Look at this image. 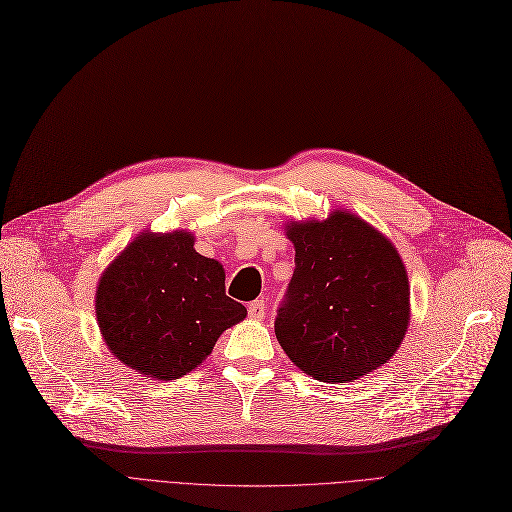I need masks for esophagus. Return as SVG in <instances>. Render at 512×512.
<instances>
[{"mask_svg":"<svg viewBox=\"0 0 512 512\" xmlns=\"http://www.w3.org/2000/svg\"><path fill=\"white\" fill-rule=\"evenodd\" d=\"M249 317L251 319H263L265 317V303L263 301H253L249 303Z\"/></svg>","mask_w":512,"mask_h":512,"instance_id":"1","label":"esophagus"}]
</instances>
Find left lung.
I'll use <instances>...</instances> for the list:
<instances>
[{
  "mask_svg": "<svg viewBox=\"0 0 512 512\" xmlns=\"http://www.w3.org/2000/svg\"><path fill=\"white\" fill-rule=\"evenodd\" d=\"M294 274L276 338L311 378L342 384L382 367L407 334L409 276L392 242L348 211L290 222Z\"/></svg>",
  "mask_w": 512,
  "mask_h": 512,
  "instance_id": "obj_1",
  "label": "left lung"
}]
</instances>
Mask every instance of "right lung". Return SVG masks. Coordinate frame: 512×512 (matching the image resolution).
I'll return each mask as SVG.
<instances>
[{"label":"right lung","mask_w":512,"mask_h":512,"mask_svg":"<svg viewBox=\"0 0 512 512\" xmlns=\"http://www.w3.org/2000/svg\"><path fill=\"white\" fill-rule=\"evenodd\" d=\"M220 261L195 251L186 230L141 232L107 265L95 313L107 348L145 378L178 380L213 351L220 334L247 317L226 297Z\"/></svg>","instance_id":"add662e5"}]
</instances>
